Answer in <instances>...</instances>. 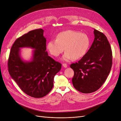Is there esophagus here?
Masks as SVG:
<instances>
[{
  "label": "esophagus",
  "instance_id": "34e87169",
  "mask_svg": "<svg viewBox=\"0 0 121 121\" xmlns=\"http://www.w3.org/2000/svg\"><path fill=\"white\" fill-rule=\"evenodd\" d=\"M62 65H63V66L64 68H67V65L66 64H62Z\"/></svg>",
  "mask_w": 121,
  "mask_h": 121
}]
</instances>
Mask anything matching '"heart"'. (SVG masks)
<instances>
[{
    "label": "heart",
    "mask_w": 121,
    "mask_h": 121,
    "mask_svg": "<svg viewBox=\"0 0 121 121\" xmlns=\"http://www.w3.org/2000/svg\"><path fill=\"white\" fill-rule=\"evenodd\" d=\"M91 45V39L85 33L74 30H68L58 34L56 39L49 40L46 44L49 53L54 57L59 56L64 50L62 60L69 62L73 58L80 59L85 56Z\"/></svg>",
    "instance_id": "b5f03b06"
}]
</instances>
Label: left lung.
I'll list each match as a JSON object with an SVG mask.
<instances>
[{"label": "left lung", "mask_w": 121, "mask_h": 121, "mask_svg": "<svg viewBox=\"0 0 121 121\" xmlns=\"http://www.w3.org/2000/svg\"><path fill=\"white\" fill-rule=\"evenodd\" d=\"M94 39L85 56L70 67L74 71L73 87L83 93L98 90L109 75L112 65L111 46L102 33L94 29Z\"/></svg>", "instance_id": "left-lung-1"}]
</instances>
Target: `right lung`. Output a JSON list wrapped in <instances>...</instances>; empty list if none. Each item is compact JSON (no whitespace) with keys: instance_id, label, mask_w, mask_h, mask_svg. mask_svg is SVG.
<instances>
[{"instance_id":"1","label":"right lung","mask_w":121,"mask_h":121,"mask_svg":"<svg viewBox=\"0 0 121 121\" xmlns=\"http://www.w3.org/2000/svg\"><path fill=\"white\" fill-rule=\"evenodd\" d=\"M44 30L30 31L14 42L8 61V71L21 90L34 98L46 95L53 86L54 77L61 69V64L48 55L46 51ZM32 48L33 56L30 61L24 60L20 49Z\"/></svg>"}]
</instances>
